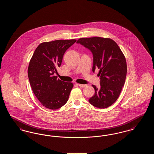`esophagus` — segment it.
<instances>
[{
  "label": "esophagus",
  "instance_id": "1",
  "mask_svg": "<svg viewBox=\"0 0 154 154\" xmlns=\"http://www.w3.org/2000/svg\"><path fill=\"white\" fill-rule=\"evenodd\" d=\"M77 85L80 87H82V88H84L86 86L85 84H77Z\"/></svg>",
  "mask_w": 154,
  "mask_h": 154
}]
</instances>
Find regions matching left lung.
Listing matches in <instances>:
<instances>
[{
    "label": "left lung",
    "instance_id": "left-lung-1",
    "mask_svg": "<svg viewBox=\"0 0 154 154\" xmlns=\"http://www.w3.org/2000/svg\"><path fill=\"white\" fill-rule=\"evenodd\" d=\"M77 43L89 50L93 55L92 72L99 69L100 87L95 89L89 102L99 109H105L117 100L124 87L127 73L124 55L112 39L94 37L79 38Z\"/></svg>",
    "mask_w": 154,
    "mask_h": 154
}]
</instances>
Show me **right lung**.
Here are the masks:
<instances>
[{"label":"right lung","mask_w":154,"mask_h":154,"mask_svg":"<svg viewBox=\"0 0 154 154\" xmlns=\"http://www.w3.org/2000/svg\"><path fill=\"white\" fill-rule=\"evenodd\" d=\"M76 40H58L39 44L30 59L28 75L37 99L47 109L57 110L66 104L73 84L57 79V73L66 50Z\"/></svg>","instance_id":"obj_1"}]
</instances>
